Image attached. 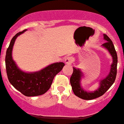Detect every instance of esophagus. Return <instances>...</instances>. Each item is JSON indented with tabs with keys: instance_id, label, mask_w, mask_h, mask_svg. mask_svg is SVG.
<instances>
[{
	"instance_id": "obj_1",
	"label": "esophagus",
	"mask_w": 124,
	"mask_h": 124,
	"mask_svg": "<svg viewBox=\"0 0 124 124\" xmlns=\"http://www.w3.org/2000/svg\"><path fill=\"white\" fill-rule=\"evenodd\" d=\"M73 58L71 56H68V57H66L65 59H64V62L65 63L67 64H71V63H73Z\"/></svg>"
}]
</instances>
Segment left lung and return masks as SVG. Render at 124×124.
I'll use <instances>...</instances> for the list:
<instances>
[{
    "mask_svg": "<svg viewBox=\"0 0 124 124\" xmlns=\"http://www.w3.org/2000/svg\"><path fill=\"white\" fill-rule=\"evenodd\" d=\"M103 37L104 40L106 42L101 45V47L105 48L110 53L112 57V63L110 66V72L108 75L99 82L98 89L94 91H87L85 90L81 85V80L82 78L84 77V73L79 68L73 67V72L70 77V84L75 95L83 100H93L103 95L113 85L116 78V67L118 61L117 54L111 39L105 34H103Z\"/></svg>",
    "mask_w": 124,
    "mask_h": 124,
    "instance_id": "left-lung-1",
    "label": "left lung"
}]
</instances>
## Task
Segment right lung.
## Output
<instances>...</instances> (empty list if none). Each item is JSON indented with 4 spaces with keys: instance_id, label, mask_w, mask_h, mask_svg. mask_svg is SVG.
<instances>
[{
    "instance_id": "right-lung-1",
    "label": "right lung",
    "mask_w": 124,
    "mask_h": 124,
    "mask_svg": "<svg viewBox=\"0 0 124 124\" xmlns=\"http://www.w3.org/2000/svg\"><path fill=\"white\" fill-rule=\"evenodd\" d=\"M24 30L15 35L6 51V67L9 82L16 89L26 96H37L44 94L49 89L53 80L63 69L64 63H54L39 71L26 72L21 70L13 60L12 53L15 40L18 36L26 31Z\"/></svg>"
}]
</instances>
